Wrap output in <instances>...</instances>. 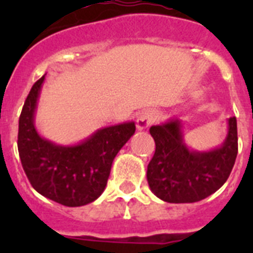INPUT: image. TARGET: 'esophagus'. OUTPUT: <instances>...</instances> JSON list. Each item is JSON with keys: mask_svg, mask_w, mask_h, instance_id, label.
Here are the masks:
<instances>
[{"mask_svg": "<svg viewBox=\"0 0 253 253\" xmlns=\"http://www.w3.org/2000/svg\"><path fill=\"white\" fill-rule=\"evenodd\" d=\"M156 120V113L153 110H144L138 115L137 118V128L138 130L148 129L152 123Z\"/></svg>", "mask_w": 253, "mask_h": 253, "instance_id": "1", "label": "esophagus"}]
</instances>
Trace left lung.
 <instances>
[{"instance_id":"1","label":"left lung","mask_w":253,"mask_h":253,"mask_svg":"<svg viewBox=\"0 0 253 253\" xmlns=\"http://www.w3.org/2000/svg\"><path fill=\"white\" fill-rule=\"evenodd\" d=\"M149 133L156 142V152L147 169V180L152 193L163 202H200L220 189L231 175L238 152L234 116L228 119L222 146L210 151L187 147L177 118L153 125Z\"/></svg>"}]
</instances>
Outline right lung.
Returning a JSON list of instances; mask_svg holds the SVG:
<instances>
[{
  "instance_id": "obj_1",
  "label": "right lung",
  "mask_w": 253,
  "mask_h": 253,
  "mask_svg": "<svg viewBox=\"0 0 253 253\" xmlns=\"http://www.w3.org/2000/svg\"><path fill=\"white\" fill-rule=\"evenodd\" d=\"M45 76L38 80L19 119L17 148L22 169L40 195L66 207H82L104 193L111 165L135 131L134 122L96 130L78 144L60 146L35 128V111Z\"/></svg>"
}]
</instances>
